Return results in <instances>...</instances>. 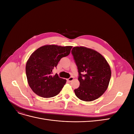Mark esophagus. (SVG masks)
Returning a JSON list of instances; mask_svg holds the SVG:
<instances>
[{"label": "esophagus", "mask_w": 134, "mask_h": 134, "mask_svg": "<svg viewBox=\"0 0 134 134\" xmlns=\"http://www.w3.org/2000/svg\"><path fill=\"white\" fill-rule=\"evenodd\" d=\"M73 80H74V78H73V77H72V76L70 77L68 79V82H72V81Z\"/></svg>", "instance_id": "obj_1"}]
</instances>
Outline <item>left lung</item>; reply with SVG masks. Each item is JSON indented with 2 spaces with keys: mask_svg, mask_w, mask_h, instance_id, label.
Returning <instances> with one entry per match:
<instances>
[{
  "mask_svg": "<svg viewBox=\"0 0 134 134\" xmlns=\"http://www.w3.org/2000/svg\"><path fill=\"white\" fill-rule=\"evenodd\" d=\"M78 67L80 86L74 90L79 99L86 102L98 98L107 90L111 79L110 66L98 52L84 46L72 48Z\"/></svg>",
  "mask_w": 134,
  "mask_h": 134,
  "instance_id": "8db88e82",
  "label": "left lung"
}]
</instances>
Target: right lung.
I'll use <instances>...</instances> for the list:
<instances>
[{
    "mask_svg": "<svg viewBox=\"0 0 134 134\" xmlns=\"http://www.w3.org/2000/svg\"><path fill=\"white\" fill-rule=\"evenodd\" d=\"M72 47L46 44L35 50L28 59L26 72L28 85L36 94L50 98L58 95L66 80L58 74L52 75V70L60 59L69 55Z\"/></svg>",
    "mask_w": 134,
    "mask_h": 134,
    "instance_id": "1",
    "label": "right lung"
}]
</instances>
